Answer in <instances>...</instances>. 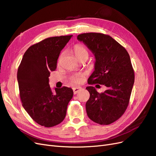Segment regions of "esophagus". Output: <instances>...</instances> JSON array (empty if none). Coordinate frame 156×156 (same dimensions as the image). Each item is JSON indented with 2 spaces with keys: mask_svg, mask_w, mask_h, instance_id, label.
I'll return each instance as SVG.
<instances>
[{
  "mask_svg": "<svg viewBox=\"0 0 156 156\" xmlns=\"http://www.w3.org/2000/svg\"><path fill=\"white\" fill-rule=\"evenodd\" d=\"M81 87H75L73 88V94H77L78 92H79V91L81 90Z\"/></svg>",
  "mask_w": 156,
  "mask_h": 156,
  "instance_id": "esophagus-1",
  "label": "esophagus"
}]
</instances>
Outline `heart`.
I'll return each instance as SVG.
<instances>
[{
    "instance_id": "obj_1",
    "label": "heart",
    "mask_w": 156,
    "mask_h": 156,
    "mask_svg": "<svg viewBox=\"0 0 156 156\" xmlns=\"http://www.w3.org/2000/svg\"><path fill=\"white\" fill-rule=\"evenodd\" d=\"M73 52L74 55L76 57L79 59L82 57H87L88 56V51L87 49L84 45L77 44H75L73 48ZM82 81L81 76L77 75V76H74L70 79V82L72 83L78 84L80 83Z\"/></svg>"
}]
</instances>
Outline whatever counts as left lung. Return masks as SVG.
Returning <instances> with one entry per match:
<instances>
[{"mask_svg":"<svg viewBox=\"0 0 156 156\" xmlns=\"http://www.w3.org/2000/svg\"><path fill=\"white\" fill-rule=\"evenodd\" d=\"M92 51L96 58L95 70L88 84H103L107 90L101 93L94 87H87L90 98L86 103L89 119L97 124L108 125L119 120L129 105L135 73L129 53L110 36L98 32L77 36Z\"/></svg>","mask_w":156,"mask_h":156,"instance_id":"obj_1","label":"left lung"}]
</instances>
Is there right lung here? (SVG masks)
Instances as JSON below:
<instances>
[{
	"label": "right lung",
	"instance_id": "obj_1",
	"mask_svg": "<svg viewBox=\"0 0 156 156\" xmlns=\"http://www.w3.org/2000/svg\"><path fill=\"white\" fill-rule=\"evenodd\" d=\"M72 35L48 37L31 45L25 53L17 70L22 105L36 123L46 127L59 124L65 119L72 100V88L49 84L50 72L56 69L60 51Z\"/></svg>",
	"mask_w": 156,
	"mask_h": 156
}]
</instances>
